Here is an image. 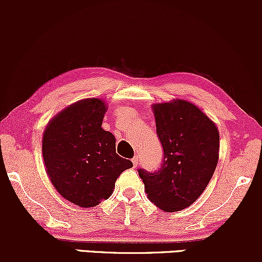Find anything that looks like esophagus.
<instances>
[{
    "label": "esophagus",
    "instance_id": "1",
    "mask_svg": "<svg viewBox=\"0 0 262 262\" xmlns=\"http://www.w3.org/2000/svg\"><path fill=\"white\" fill-rule=\"evenodd\" d=\"M138 156H135V158H133V160H132V162H133V166L134 167H137V165H138Z\"/></svg>",
    "mask_w": 262,
    "mask_h": 262
}]
</instances>
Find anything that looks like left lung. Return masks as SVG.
<instances>
[{
	"mask_svg": "<svg viewBox=\"0 0 262 262\" xmlns=\"http://www.w3.org/2000/svg\"><path fill=\"white\" fill-rule=\"evenodd\" d=\"M152 113L165 160L155 172H138L149 200L165 212H177L196 202L212 179L219 159V130L200 107L186 100L154 103Z\"/></svg>",
	"mask_w": 262,
	"mask_h": 262,
	"instance_id": "left-lung-1",
	"label": "left lung"
}]
</instances>
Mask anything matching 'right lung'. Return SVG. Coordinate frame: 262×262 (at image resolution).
<instances>
[{"instance_id":"right-lung-1","label":"right lung","mask_w":262,"mask_h":262,"mask_svg":"<svg viewBox=\"0 0 262 262\" xmlns=\"http://www.w3.org/2000/svg\"><path fill=\"white\" fill-rule=\"evenodd\" d=\"M106 101L83 98L49 121L43 134L47 175L69 202L90 208L108 200L132 161L116 152V138L102 128Z\"/></svg>"}]
</instances>
